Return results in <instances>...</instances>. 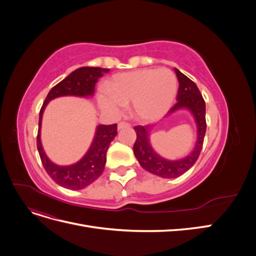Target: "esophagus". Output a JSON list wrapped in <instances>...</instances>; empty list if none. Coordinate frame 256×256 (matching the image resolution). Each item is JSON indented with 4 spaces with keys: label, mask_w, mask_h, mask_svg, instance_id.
I'll list each match as a JSON object with an SVG mask.
<instances>
[{
    "label": "esophagus",
    "mask_w": 256,
    "mask_h": 256,
    "mask_svg": "<svg viewBox=\"0 0 256 256\" xmlns=\"http://www.w3.org/2000/svg\"><path fill=\"white\" fill-rule=\"evenodd\" d=\"M131 125L129 122H120V124H118V130H120V129H122V128H127V127H130Z\"/></svg>",
    "instance_id": "34e87169"
}]
</instances>
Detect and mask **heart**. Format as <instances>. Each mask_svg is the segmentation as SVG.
Listing matches in <instances>:
<instances>
[{"label":"heart","instance_id":"obj_1","mask_svg":"<svg viewBox=\"0 0 256 256\" xmlns=\"http://www.w3.org/2000/svg\"><path fill=\"white\" fill-rule=\"evenodd\" d=\"M109 95H100L104 109L120 112L132 102V112L141 120H154L172 106L177 92L176 76L166 68H145L113 76L106 83Z\"/></svg>","mask_w":256,"mask_h":256}]
</instances>
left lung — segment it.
I'll list each match as a JSON object with an SVG mask.
<instances>
[{
	"label": "left lung",
	"instance_id": "1",
	"mask_svg": "<svg viewBox=\"0 0 256 256\" xmlns=\"http://www.w3.org/2000/svg\"><path fill=\"white\" fill-rule=\"evenodd\" d=\"M180 88H178L177 102L171 108L168 112L172 113L182 108L189 109L194 116L198 124V141L194 150L182 160L170 161L161 158L154 152L150 144L148 130L150 126H136L134 131L136 134V140L134 145V156L140 162V164L146 171L154 175L164 178H174L186 173L188 170L196 164L200 150H202L204 136L206 132V108L205 100L198 88L196 84L190 80L187 76L182 74L175 68Z\"/></svg>",
	"mask_w": 256,
	"mask_h": 256
}]
</instances>
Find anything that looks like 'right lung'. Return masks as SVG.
<instances>
[{"label":"right lung","mask_w":256,"mask_h":256,"mask_svg":"<svg viewBox=\"0 0 256 256\" xmlns=\"http://www.w3.org/2000/svg\"><path fill=\"white\" fill-rule=\"evenodd\" d=\"M108 72L109 69L100 67H81L76 69L50 90L40 111V122H38V134L36 138L37 150L46 172L54 182L64 188L72 190L83 189L102 174L108 148L115 136L118 134V124L98 126L94 141L86 154L76 164L60 166L48 159L42 146L40 126L44 110L50 100L60 96H92L94 94L95 84L98 78Z\"/></svg>","instance_id":"add662e5"}]
</instances>
